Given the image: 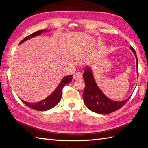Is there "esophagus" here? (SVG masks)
Here are the masks:
<instances>
[{
	"mask_svg": "<svg viewBox=\"0 0 148 148\" xmlns=\"http://www.w3.org/2000/svg\"><path fill=\"white\" fill-rule=\"evenodd\" d=\"M82 73L81 72H76L73 76L74 79H76V80L82 78Z\"/></svg>",
	"mask_w": 148,
	"mask_h": 148,
	"instance_id": "34e87169",
	"label": "esophagus"
}]
</instances>
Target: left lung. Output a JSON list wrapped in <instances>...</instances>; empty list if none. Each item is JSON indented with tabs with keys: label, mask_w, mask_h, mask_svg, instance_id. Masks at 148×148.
Listing matches in <instances>:
<instances>
[{
	"label": "left lung",
	"mask_w": 148,
	"mask_h": 148,
	"mask_svg": "<svg viewBox=\"0 0 148 148\" xmlns=\"http://www.w3.org/2000/svg\"><path fill=\"white\" fill-rule=\"evenodd\" d=\"M130 49L135 56L138 76L137 56L132 47H130ZM83 77L85 80V89L83 93V100L85 106L90 111L99 114H109L120 109L130 100V97L123 101H118L107 98L96 84L90 66H85Z\"/></svg>",
	"instance_id": "8db88e82"
}]
</instances>
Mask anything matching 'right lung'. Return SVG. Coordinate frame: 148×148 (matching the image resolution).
Here are the masks:
<instances>
[{
    "mask_svg": "<svg viewBox=\"0 0 148 148\" xmlns=\"http://www.w3.org/2000/svg\"><path fill=\"white\" fill-rule=\"evenodd\" d=\"M47 30H39L37 31L34 33L32 34L29 36L26 37L25 39H23L22 41H21L19 43L21 44L23 43L27 40L33 38V37L39 36L40 34H41L42 32H46ZM72 79V76H65L61 80L60 84L58 85L57 88H56L55 90L50 95L48 96L47 98L44 99L43 100H41L39 102H36V103H29V102H26L22 100L24 103L26 104V106L29 107V108L33 109L34 110H37V111H47V110H49L50 109L53 108V107H55L56 105H58L59 102H60L61 95H62V90L63 88L65 87V86L68 84L69 83L71 82Z\"/></svg>",
    "mask_w": 148,
    "mask_h": 148,
    "instance_id": "add662e5",
    "label": "right lung"
}]
</instances>
